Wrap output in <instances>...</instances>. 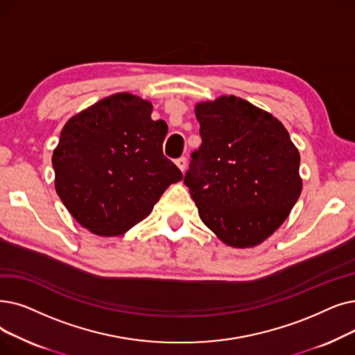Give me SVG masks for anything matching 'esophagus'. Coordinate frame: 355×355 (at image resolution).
<instances>
[{"label":"esophagus","instance_id":"esophagus-1","mask_svg":"<svg viewBox=\"0 0 355 355\" xmlns=\"http://www.w3.org/2000/svg\"><path fill=\"white\" fill-rule=\"evenodd\" d=\"M175 164H177V166L181 169V171L184 173V171H186V166H187V158H186V157H180V158L175 161Z\"/></svg>","mask_w":355,"mask_h":355}]
</instances>
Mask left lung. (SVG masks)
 Returning <instances> with one entry per match:
<instances>
[{
	"label": "left lung",
	"instance_id": "left-lung-1",
	"mask_svg": "<svg viewBox=\"0 0 355 355\" xmlns=\"http://www.w3.org/2000/svg\"><path fill=\"white\" fill-rule=\"evenodd\" d=\"M202 145L184 184L220 241L251 248L287 219L302 191L300 155L270 113L235 96L196 107Z\"/></svg>",
	"mask_w": 355,
	"mask_h": 355
}]
</instances>
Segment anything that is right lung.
<instances>
[{"label":"right lung","mask_w":355,"mask_h":355,"mask_svg":"<svg viewBox=\"0 0 355 355\" xmlns=\"http://www.w3.org/2000/svg\"><path fill=\"white\" fill-rule=\"evenodd\" d=\"M152 104L129 92L107 97L68 120L53 150L55 189L72 218L114 236L144 220L169 184L182 180L162 152L168 132Z\"/></svg>","instance_id":"obj_1"}]
</instances>
